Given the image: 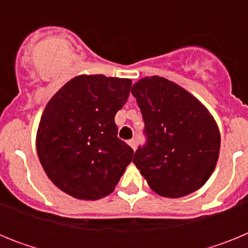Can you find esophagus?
<instances>
[{"instance_id":"obj_1","label":"esophagus","mask_w":248,"mask_h":248,"mask_svg":"<svg viewBox=\"0 0 248 248\" xmlns=\"http://www.w3.org/2000/svg\"><path fill=\"white\" fill-rule=\"evenodd\" d=\"M128 144H129V145H130V148L133 149V150H135V149H137V141H135L134 139L129 140V141H128Z\"/></svg>"}]
</instances>
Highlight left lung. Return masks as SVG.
I'll use <instances>...</instances> for the list:
<instances>
[{
  "label": "left lung",
  "instance_id": "left-lung-1",
  "mask_svg": "<svg viewBox=\"0 0 248 248\" xmlns=\"http://www.w3.org/2000/svg\"><path fill=\"white\" fill-rule=\"evenodd\" d=\"M131 94L148 137L133 163L150 189L170 199L200 189L220 154V131L209 109L183 87L159 76L139 79Z\"/></svg>",
  "mask_w": 248,
  "mask_h": 248
}]
</instances>
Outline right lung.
<instances>
[{
    "label": "right lung",
    "mask_w": 248,
    "mask_h": 248,
    "mask_svg": "<svg viewBox=\"0 0 248 248\" xmlns=\"http://www.w3.org/2000/svg\"><path fill=\"white\" fill-rule=\"evenodd\" d=\"M131 80L80 74L59 89L39 120L36 148L49 180L79 200L111 194L134 151L118 139L114 117Z\"/></svg>",
    "instance_id": "right-lung-1"
}]
</instances>
